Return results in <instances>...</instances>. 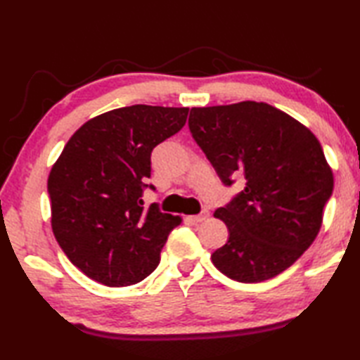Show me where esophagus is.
I'll return each instance as SVG.
<instances>
[{
  "mask_svg": "<svg viewBox=\"0 0 360 360\" xmlns=\"http://www.w3.org/2000/svg\"><path fill=\"white\" fill-rule=\"evenodd\" d=\"M208 216H210V212L208 211H203V212H200V214H197V216H187V221H191L193 224H198V222L206 221V219H208Z\"/></svg>",
  "mask_w": 360,
  "mask_h": 360,
  "instance_id": "34e87169",
  "label": "esophagus"
}]
</instances>
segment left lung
Wrapping results in <instances>:
<instances>
[{
    "label": "left lung",
    "mask_w": 360,
    "mask_h": 360,
    "mask_svg": "<svg viewBox=\"0 0 360 360\" xmlns=\"http://www.w3.org/2000/svg\"><path fill=\"white\" fill-rule=\"evenodd\" d=\"M188 129L224 184L245 188L214 212L229 241L212 252L219 271L260 283L288 270L318 236L333 173L314 133L257 101L192 108Z\"/></svg>",
    "instance_id": "1"
}]
</instances>
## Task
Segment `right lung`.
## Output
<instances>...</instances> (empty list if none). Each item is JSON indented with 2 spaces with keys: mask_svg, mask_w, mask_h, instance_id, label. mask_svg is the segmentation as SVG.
<instances>
[{
  "mask_svg": "<svg viewBox=\"0 0 360 360\" xmlns=\"http://www.w3.org/2000/svg\"><path fill=\"white\" fill-rule=\"evenodd\" d=\"M188 108L133 105L85 122L47 179L51 224L66 257L109 288L143 281L179 216L144 208L150 152L184 127Z\"/></svg>",
  "mask_w": 360,
  "mask_h": 360,
  "instance_id": "obj_1",
  "label": "right lung"
}]
</instances>
